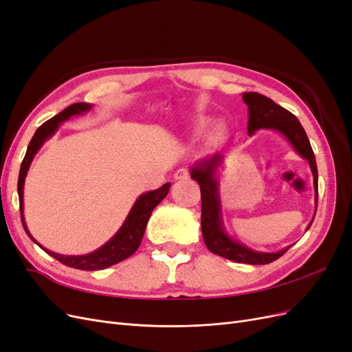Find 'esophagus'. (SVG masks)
I'll use <instances>...</instances> for the list:
<instances>
[{"mask_svg": "<svg viewBox=\"0 0 352 352\" xmlns=\"http://www.w3.org/2000/svg\"><path fill=\"white\" fill-rule=\"evenodd\" d=\"M189 177V172L186 168H179V170H176V173H175V179L176 180H185V179H188Z\"/></svg>", "mask_w": 352, "mask_h": 352, "instance_id": "obj_1", "label": "esophagus"}]
</instances>
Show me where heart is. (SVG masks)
I'll return each instance as SVG.
<instances>
[{
    "label": "heart",
    "mask_w": 352,
    "mask_h": 352,
    "mask_svg": "<svg viewBox=\"0 0 352 352\" xmlns=\"http://www.w3.org/2000/svg\"><path fill=\"white\" fill-rule=\"evenodd\" d=\"M208 123H210V119H208V117H204V116L198 117V119H197V129H198L199 132L206 131V127L208 126ZM225 132H226V129H225V124H223V123L216 124V127H214V136L217 138V140H220V138L225 136Z\"/></svg>",
    "instance_id": "1"
}]
</instances>
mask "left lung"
Returning <instances> with one entry per match:
<instances>
[{"instance_id": "left-lung-1", "label": "left lung", "mask_w": 352, "mask_h": 352, "mask_svg": "<svg viewBox=\"0 0 352 352\" xmlns=\"http://www.w3.org/2000/svg\"><path fill=\"white\" fill-rule=\"evenodd\" d=\"M243 102L248 105V135L252 136L255 132L261 129H270L280 133L285 140L291 144L298 155H301L310 164L314 182V201L317 210V164L316 157L311 150L310 141H308L304 127L296 117L285 110L280 105L276 104L273 100L264 97L257 92H243ZM225 162V155L216 153L210 157L199 160L189 168L190 177L197 180L201 189V230L202 238L207 245V248L217 254L223 258H228L235 263H245L252 265L269 264L289 250L285 247L274 252H263L255 251L247 245L239 242L226 232L225 223L221 216V202L219 194V168ZM314 210V216H316ZM314 217L305 230L310 229Z\"/></svg>"}]
</instances>
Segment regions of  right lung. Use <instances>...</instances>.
<instances>
[{
	"mask_svg": "<svg viewBox=\"0 0 352 352\" xmlns=\"http://www.w3.org/2000/svg\"><path fill=\"white\" fill-rule=\"evenodd\" d=\"M91 109H92V104H88V102L72 104L67 109H65L61 113L52 117V119L45 122L41 127H38V131L35 132L34 138H32L29 142L22 166H20L19 182H17L20 216H22V223H23V228L28 233V236L34 241L41 250H44L47 254H50L51 257H54L60 263L69 265V267L79 269V270H102V269L110 267V265H114L117 263L126 260L127 257H131V255L138 248H140L145 229H146V223L151 217L153 210L167 197L168 189H170V186H172L170 184H166L162 188H158L155 190H148V192H144L138 197L136 201L133 202L129 214L126 216L123 225L120 226V229L117 230L107 242L101 245L100 248H97L89 254H83V255L58 254V252L47 250L44 245H41L34 236H32L29 229H28L26 220H25V212H23V208H25L23 189H25V179L29 172V167H30L32 162H34V157L36 155V153L41 150V146L44 145L45 141L50 140V138L58 131L61 123H65L73 116L85 114Z\"/></svg>",
	"mask_w": 352,
	"mask_h": 352,
	"instance_id": "add662e5",
	"label": "right lung"
}]
</instances>
